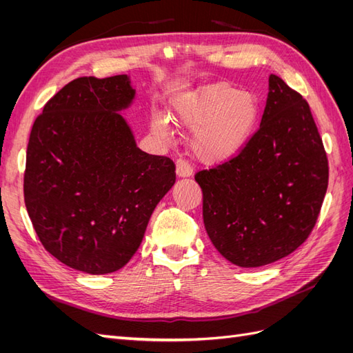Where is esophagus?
I'll list each match as a JSON object with an SVG mask.
<instances>
[{
	"mask_svg": "<svg viewBox=\"0 0 353 353\" xmlns=\"http://www.w3.org/2000/svg\"><path fill=\"white\" fill-rule=\"evenodd\" d=\"M176 175L178 178H188L193 175V168H191L185 160L179 159L176 162Z\"/></svg>",
	"mask_w": 353,
	"mask_h": 353,
	"instance_id": "34e87169",
	"label": "esophagus"
}]
</instances>
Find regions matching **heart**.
<instances>
[{"instance_id":"heart-1","label":"heart","mask_w":353,"mask_h":353,"mask_svg":"<svg viewBox=\"0 0 353 353\" xmlns=\"http://www.w3.org/2000/svg\"><path fill=\"white\" fill-rule=\"evenodd\" d=\"M261 113V101L254 94L225 82L188 92L172 105L174 122L185 130H193L191 152L208 165L223 163L236 157L252 140ZM152 128L163 140L170 138V126L165 117L154 116Z\"/></svg>"}]
</instances>
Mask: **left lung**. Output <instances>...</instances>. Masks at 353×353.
<instances>
[{
  "label": "left lung",
  "mask_w": 353,
  "mask_h": 353,
  "mask_svg": "<svg viewBox=\"0 0 353 353\" xmlns=\"http://www.w3.org/2000/svg\"><path fill=\"white\" fill-rule=\"evenodd\" d=\"M196 181L215 249L241 268L293 253L311 234L328 185V162L309 104L275 74L259 130L234 159Z\"/></svg>",
  "instance_id": "obj_1"
}]
</instances>
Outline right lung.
<instances>
[{"label": "right lung", "mask_w": 353, "mask_h": 353, "mask_svg": "<svg viewBox=\"0 0 353 353\" xmlns=\"http://www.w3.org/2000/svg\"><path fill=\"white\" fill-rule=\"evenodd\" d=\"M135 90L128 74L65 85L32 126L25 205L46 250L92 275L125 266L157 203L175 184V165L141 152L121 112Z\"/></svg>", "instance_id": "obj_1"}]
</instances>
